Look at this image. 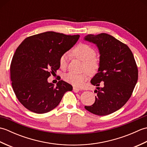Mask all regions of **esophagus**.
<instances>
[{"label":"esophagus","mask_w":147,"mask_h":147,"mask_svg":"<svg viewBox=\"0 0 147 147\" xmlns=\"http://www.w3.org/2000/svg\"><path fill=\"white\" fill-rule=\"evenodd\" d=\"M73 90L74 92L77 93V92H78L80 90V88H76V87H73Z\"/></svg>","instance_id":"34e87169"}]
</instances>
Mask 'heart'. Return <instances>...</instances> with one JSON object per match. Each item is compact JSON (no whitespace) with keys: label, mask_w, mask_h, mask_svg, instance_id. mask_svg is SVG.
I'll return each mask as SVG.
<instances>
[{"label":"heart","mask_w":147,"mask_h":147,"mask_svg":"<svg viewBox=\"0 0 147 147\" xmlns=\"http://www.w3.org/2000/svg\"><path fill=\"white\" fill-rule=\"evenodd\" d=\"M72 54L76 58L83 62V70L86 72L82 74H76L69 72L64 76V79L67 83L73 86L80 87L88 79V74H95L100 67V60L96 57L95 50L86 43H80L74 48ZM67 54H62L59 59L61 67L67 66Z\"/></svg>","instance_id":"heart-1"}]
</instances>
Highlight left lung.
Here are the masks:
<instances>
[{
    "label": "left lung",
    "mask_w": 147,
    "mask_h": 147,
    "mask_svg": "<svg viewBox=\"0 0 147 147\" xmlns=\"http://www.w3.org/2000/svg\"><path fill=\"white\" fill-rule=\"evenodd\" d=\"M84 40L94 43L100 53L98 73L91 80L96 86L95 103L85 106L98 115L113 113L126 104L138 81V67L130 49L107 33L88 35ZM103 87H98L100 83Z\"/></svg>",
    "instance_id": "8db88e82"
}]
</instances>
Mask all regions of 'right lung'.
I'll return each instance as SVG.
<instances>
[{
  "label": "right lung",
  "instance_id": "right-lung-1",
  "mask_svg": "<svg viewBox=\"0 0 147 147\" xmlns=\"http://www.w3.org/2000/svg\"><path fill=\"white\" fill-rule=\"evenodd\" d=\"M79 35L47 32L27 37L12 57L11 80L14 92L24 107L36 114L55 108L73 86L63 80L55 86L47 79L60 67L59 59L73 47Z\"/></svg>",
  "mask_w": 147,
  "mask_h": 147
}]
</instances>
